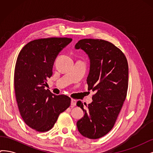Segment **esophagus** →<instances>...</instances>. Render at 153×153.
Instances as JSON below:
<instances>
[{
    "instance_id": "34e87169",
    "label": "esophagus",
    "mask_w": 153,
    "mask_h": 153,
    "mask_svg": "<svg viewBox=\"0 0 153 153\" xmlns=\"http://www.w3.org/2000/svg\"><path fill=\"white\" fill-rule=\"evenodd\" d=\"M76 101L75 100L72 99L71 101V105L72 107H73V106H75L76 105Z\"/></svg>"
}]
</instances>
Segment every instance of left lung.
Returning a JSON list of instances; mask_svg holds the SVG:
<instances>
[{
  "mask_svg": "<svg viewBox=\"0 0 153 153\" xmlns=\"http://www.w3.org/2000/svg\"><path fill=\"white\" fill-rule=\"evenodd\" d=\"M90 59L87 78L88 90H92V102L84 108L78 101L76 105L85 113L76 123L82 135L97 139L106 135L114 127L126 98L128 87V64L122 51L107 41L84 39L75 45Z\"/></svg>",
  "mask_w": 153,
  "mask_h": 153,
  "instance_id": "obj_1",
  "label": "left lung"
}]
</instances>
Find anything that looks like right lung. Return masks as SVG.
<instances>
[{
    "label": "right lung",
    "mask_w": 153,
    "mask_h": 153,
    "mask_svg": "<svg viewBox=\"0 0 153 153\" xmlns=\"http://www.w3.org/2000/svg\"><path fill=\"white\" fill-rule=\"evenodd\" d=\"M71 41L68 38L35 39L18 54L14 74L18 107L25 124L37 131H49L59 114L70 106L69 97L55 95L45 86L52 75L55 59Z\"/></svg>",
    "instance_id": "add662e5"
}]
</instances>
